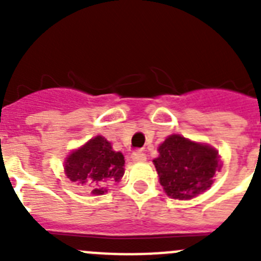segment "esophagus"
<instances>
[{"label": "esophagus", "mask_w": 261, "mask_h": 261, "mask_svg": "<svg viewBox=\"0 0 261 261\" xmlns=\"http://www.w3.org/2000/svg\"><path fill=\"white\" fill-rule=\"evenodd\" d=\"M132 159L135 162H145L146 161V154L141 150H135L132 153Z\"/></svg>", "instance_id": "obj_1"}]
</instances>
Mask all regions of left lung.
I'll return each instance as SVG.
<instances>
[{
    "mask_svg": "<svg viewBox=\"0 0 261 261\" xmlns=\"http://www.w3.org/2000/svg\"><path fill=\"white\" fill-rule=\"evenodd\" d=\"M158 151L153 162L163 190L172 199H192L208 190L220 168L218 153L213 147L179 135L166 138Z\"/></svg>",
    "mask_w": 261,
    "mask_h": 261,
    "instance_id": "obj_1",
    "label": "left lung"
}]
</instances>
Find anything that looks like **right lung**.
I'll use <instances>...</instances> for the list:
<instances>
[{
	"mask_svg": "<svg viewBox=\"0 0 261 261\" xmlns=\"http://www.w3.org/2000/svg\"><path fill=\"white\" fill-rule=\"evenodd\" d=\"M124 163L123 154L112 150L105 137L96 136L68 156L65 172L71 181L82 184L94 195H103L107 184L121 179Z\"/></svg>",
	"mask_w": 261,
	"mask_h": 261,
	"instance_id": "right-lung-1",
	"label": "right lung"
}]
</instances>
